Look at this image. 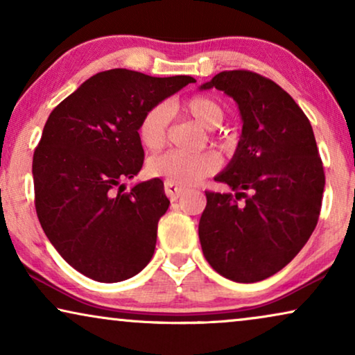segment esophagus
Returning a JSON list of instances; mask_svg holds the SVG:
<instances>
[{"label": "esophagus", "mask_w": 355, "mask_h": 355, "mask_svg": "<svg viewBox=\"0 0 355 355\" xmlns=\"http://www.w3.org/2000/svg\"><path fill=\"white\" fill-rule=\"evenodd\" d=\"M164 192H166L169 200H178V198L186 192V187L178 186V184H173V182H164Z\"/></svg>", "instance_id": "34e87169"}]
</instances>
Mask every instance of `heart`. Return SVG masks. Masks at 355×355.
Here are the masks:
<instances>
[{
	"label": "heart",
	"mask_w": 355,
	"mask_h": 355,
	"mask_svg": "<svg viewBox=\"0 0 355 355\" xmlns=\"http://www.w3.org/2000/svg\"><path fill=\"white\" fill-rule=\"evenodd\" d=\"M178 110L193 123L205 129H215L225 119V110L215 98L196 95L178 105ZM169 128V111L164 105H157L144 114L139 125V137L145 148L159 150L166 144ZM220 168V158L213 152L184 155L168 152L150 159L148 173L178 186H193L202 179L211 176Z\"/></svg>",
	"instance_id": "obj_1"
}]
</instances>
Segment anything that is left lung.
<instances>
[{
    "mask_svg": "<svg viewBox=\"0 0 355 355\" xmlns=\"http://www.w3.org/2000/svg\"><path fill=\"white\" fill-rule=\"evenodd\" d=\"M200 89L225 92L242 119L236 152L215 178L234 193L205 192L203 255L225 278L257 283L283 270L312 236L324 189L322 158L307 116L273 80L223 71Z\"/></svg>",
    "mask_w": 355,
    "mask_h": 355,
    "instance_id": "left-lung-1",
    "label": "left lung"
}]
</instances>
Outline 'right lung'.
Masks as SVG:
<instances>
[{"instance_id": "1", "label": "right lung", "mask_w": 355, "mask_h": 355, "mask_svg": "<svg viewBox=\"0 0 355 355\" xmlns=\"http://www.w3.org/2000/svg\"><path fill=\"white\" fill-rule=\"evenodd\" d=\"M191 82L103 71L48 116L32 163L37 216L53 247L87 278L118 283L152 260L169 207L163 182L155 178L124 192L123 181L142 169L144 114Z\"/></svg>"}]
</instances>
